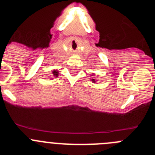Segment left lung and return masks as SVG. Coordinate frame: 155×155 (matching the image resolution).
Instances as JSON below:
<instances>
[{
	"label": "left lung",
	"mask_w": 155,
	"mask_h": 155,
	"mask_svg": "<svg viewBox=\"0 0 155 155\" xmlns=\"http://www.w3.org/2000/svg\"><path fill=\"white\" fill-rule=\"evenodd\" d=\"M94 74L92 73V75H91V76L94 77ZM91 81L93 82V83H95V82H97V80L95 78H92L91 79Z\"/></svg>",
	"instance_id": "obj_1"
}]
</instances>
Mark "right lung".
Wrapping results in <instances>:
<instances>
[{"label":"right lung","instance_id":"obj_1","mask_svg":"<svg viewBox=\"0 0 155 155\" xmlns=\"http://www.w3.org/2000/svg\"><path fill=\"white\" fill-rule=\"evenodd\" d=\"M59 75V71H57V70H53V71H51V74H50V80H53V78H57Z\"/></svg>","mask_w":155,"mask_h":155}]
</instances>
